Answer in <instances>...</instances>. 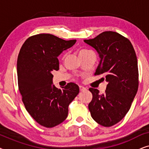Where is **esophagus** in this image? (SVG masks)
Masks as SVG:
<instances>
[{"mask_svg":"<svg viewBox=\"0 0 149 149\" xmlns=\"http://www.w3.org/2000/svg\"><path fill=\"white\" fill-rule=\"evenodd\" d=\"M79 89H80V91H85L86 90V88L83 86H79Z\"/></svg>","mask_w":149,"mask_h":149,"instance_id":"1","label":"esophagus"}]
</instances>
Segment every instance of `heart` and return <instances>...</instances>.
Listing matches in <instances>:
<instances>
[{"label": "heart", "mask_w": 149, "mask_h": 149, "mask_svg": "<svg viewBox=\"0 0 149 149\" xmlns=\"http://www.w3.org/2000/svg\"><path fill=\"white\" fill-rule=\"evenodd\" d=\"M90 52H91V51H90V50L87 49H82L79 50V56L81 57V56H84V55L88 54V53H90Z\"/></svg>", "instance_id": "b5f03b06"}]
</instances>
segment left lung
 <instances>
[{"label": "left lung", "mask_w": 149, "mask_h": 149, "mask_svg": "<svg viewBox=\"0 0 149 149\" xmlns=\"http://www.w3.org/2000/svg\"><path fill=\"white\" fill-rule=\"evenodd\" d=\"M84 42L94 48L100 58L95 75L103 74L108 82L102 94L97 89H89L93 95L89 110L95 121L111 127L123 119L137 93L136 52L131 42L116 32L105 31Z\"/></svg>", "instance_id": "obj_1"}]
</instances>
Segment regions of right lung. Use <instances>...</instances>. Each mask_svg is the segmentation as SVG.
Returning a JSON list of instances; mask_svg holds the SVG:
<instances>
[{
  "label": "right lung",
  "instance_id": "obj_1",
  "mask_svg": "<svg viewBox=\"0 0 149 149\" xmlns=\"http://www.w3.org/2000/svg\"><path fill=\"white\" fill-rule=\"evenodd\" d=\"M76 41L39 34L28 38L19 51L17 72L22 101L28 113L43 127L62 123L68 116L69 104L79 93L75 83H68L62 89L52 85V73L59 70L58 57Z\"/></svg>",
  "mask_w": 149,
  "mask_h": 149
}]
</instances>
